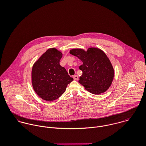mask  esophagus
<instances>
[{"mask_svg": "<svg viewBox=\"0 0 146 146\" xmlns=\"http://www.w3.org/2000/svg\"><path fill=\"white\" fill-rule=\"evenodd\" d=\"M75 80H77L78 79V75H74L72 77Z\"/></svg>", "mask_w": 146, "mask_h": 146, "instance_id": "34e87169", "label": "esophagus"}]
</instances>
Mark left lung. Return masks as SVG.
Wrapping results in <instances>:
<instances>
[{
    "mask_svg": "<svg viewBox=\"0 0 146 146\" xmlns=\"http://www.w3.org/2000/svg\"><path fill=\"white\" fill-rule=\"evenodd\" d=\"M70 53L78 57L83 64L79 68L83 74L79 83L94 94L104 93L111 86L114 70L104 52L96 48H89L86 52L82 49H74Z\"/></svg>",
    "mask_w": 146,
    "mask_h": 146,
    "instance_id": "left-lung-1",
    "label": "left lung"
}]
</instances>
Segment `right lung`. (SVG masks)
I'll use <instances>...</instances> for the list:
<instances>
[{"instance_id": "right-lung-1", "label": "right lung", "mask_w": 146, "mask_h": 146, "mask_svg": "<svg viewBox=\"0 0 146 146\" xmlns=\"http://www.w3.org/2000/svg\"><path fill=\"white\" fill-rule=\"evenodd\" d=\"M62 53L55 48L48 49L34 63L31 72L32 84L36 93L42 100L53 101L66 90L71 78L60 64Z\"/></svg>"}]
</instances>
